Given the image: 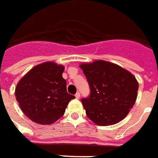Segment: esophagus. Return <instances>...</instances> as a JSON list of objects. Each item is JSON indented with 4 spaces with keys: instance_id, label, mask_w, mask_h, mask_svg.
Here are the masks:
<instances>
[{
    "instance_id": "esophagus-1",
    "label": "esophagus",
    "mask_w": 158,
    "mask_h": 158,
    "mask_svg": "<svg viewBox=\"0 0 158 158\" xmlns=\"http://www.w3.org/2000/svg\"><path fill=\"white\" fill-rule=\"evenodd\" d=\"M75 96H76V98H77V99H79V98H80V96H81V94H80V93H79V92H77V94H75Z\"/></svg>"
}]
</instances>
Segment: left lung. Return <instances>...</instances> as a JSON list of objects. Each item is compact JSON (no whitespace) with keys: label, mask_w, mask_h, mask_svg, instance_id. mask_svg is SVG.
<instances>
[{"label":"left lung","mask_w":158,"mask_h":158,"mask_svg":"<svg viewBox=\"0 0 158 158\" xmlns=\"http://www.w3.org/2000/svg\"><path fill=\"white\" fill-rule=\"evenodd\" d=\"M90 88L81 99L88 118L99 126L119 123L127 117L137 99L139 84L132 74L103 60L80 65Z\"/></svg>","instance_id":"1"}]
</instances>
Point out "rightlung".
Listing matches in <instances>:
<instances>
[{
	"instance_id": "add662e5",
	"label": "right lung",
	"mask_w": 158,
	"mask_h": 158,
	"mask_svg": "<svg viewBox=\"0 0 158 158\" xmlns=\"http://www.w3.org/2000/svg\"><path fill=\"white\" fill-rule=\"evenodd\" d=\"M64 70L63 65L46 62L35 66L19 81L16 99L31 121L40 124L54 123L75 98L67 92L66 81L62 77Z\"/></svg>"
}]
</instances>
